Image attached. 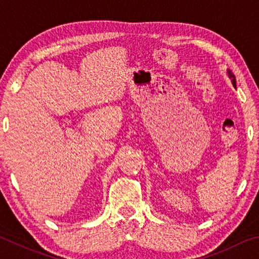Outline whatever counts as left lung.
Instances as JSON below:
<instances>
[{
    "label": "left lung",
    "mask_w": 259,
    "mask_h": 259,
    "mask_svg": "<svg viewBox=\"0 0 259 259\" xmlns=\"http://www.w3.org/2000/svg\"><path fill=\"white\" fill-rule=\"evenodd\" d=\"M227 75H229V77L231 78V82H232V84H233V87L235 88L236 87V81H235V76H234V74L232 73L230 69H227Z\"/></svg>",
    "instance_id": "8db88e82"
}]
</instances>
